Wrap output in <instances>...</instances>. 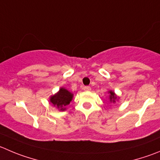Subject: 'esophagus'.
<instances>
[{
    "instance_id": "34e87169",
    "label": "esophagus",
    "mask_w": 160,
    "mask_h": 160,
    "mask_svg": "<svg viewBox=\"0 0 160 160\" xmlns=\"http://www.w3.org/2000/svg\"><path fill=\"white\" fill-rule=\"evenodd\" d=\"M83 90H84V91H90L91 88L89 87V86H85V87H83Z\"/></svg>"
}]
</instances>
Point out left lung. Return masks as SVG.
<instances>
[{
	"label": "left lung",
	"instance_id": "left-lung-1",
	"mask_svg": "<svg viewBox=\"0 0 160 160\" xmlns=\"http://www.w3.org/2000/svg\"><path fill=\"white\" fill-rule=\"evenodd\" d=\"M108 92V94H109V100H110L111 103H113V104H115V102L118 101V99H119V97H118V96L115 94V92H114L113 90H109Z\"/></svg>",
	"mask_w": 160,
	"mask_h": 160
}]
</instances>
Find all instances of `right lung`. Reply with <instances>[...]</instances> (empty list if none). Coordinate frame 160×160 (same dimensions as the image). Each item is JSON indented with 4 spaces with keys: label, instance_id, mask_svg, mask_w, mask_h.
<instances>
[{
    "label": "right lung",
    "instance_id": "obj_1",
    "mask_svg": "<svg viewBox=\"0 0 160 160\" xmlns=\"http://www.w3.org/2000/svg\"><path fill=\"white\" fill-rule=\"evenodd\" d=\"M73 97L74 93L65 88L61 87L56 93L49 97V102L53 107H56L60 112H63L66 110V106L71 103Z\"/></svg>",
    "mask_w": 160,
    "mask_h": 160
}]
</instances>
